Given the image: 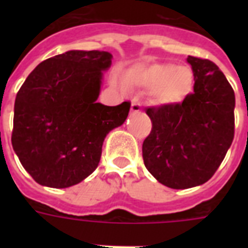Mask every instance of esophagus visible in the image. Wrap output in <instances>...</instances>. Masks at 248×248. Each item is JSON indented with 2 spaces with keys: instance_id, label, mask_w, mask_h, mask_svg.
Returning <instances> with one entry per match:
<instances>
[{
  "instance_id": "obj_1",
  "label": "esophagus",
  "mask_w": 248,
  "mask_h": 248,
  "mask_svg": "<svg viewBox=\"0 0 248 248\" xmlns=\"http://www.w3.org/2000/svg\"><path fill=\"white\" fill-rule=\"evenodd\" d=\"M131 110L134 113L141 112V105H140L139 101H138V100H132V103H131Z\"/></svg>"
}]
</instances>
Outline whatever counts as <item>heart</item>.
<instances>
[{
	"label": "heart",
	"instance_id": "obj_1",
	"mask_svg": "<svg viewBox=\"0 0 248 248\" xmlns=\"http://www.w3.org/2000/svg\"><path fill=\"white\" fill-rule=\"evenodd\" d=\"M122 83L127 87L155 90V100L162 104L180 103L192 93L194 75L189 67L173 64L136 65L122 75Z\"/></svg>",
	"mask_w": 248,
	"mask_h": 248
}]
</instances>
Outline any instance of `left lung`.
Instances as JSON below:
<instances>
[{"mask_svg":"<svg viewBox=\"0 0 248 248\" xmlns=\"http://www.w3.org/2000/svg\"><path fill=\"white\" fill-rule=\"evenodd\" d=\"M194 87L181 103L147 108L152 131L143 143L148 171L172 189L204 184L219 169L234 138L235 96L211 60L188 56Z\"/></svg>","mask_w":248,"mask_h":248,"instance_id":"obj_1","label":"left lung"}]
</instances>
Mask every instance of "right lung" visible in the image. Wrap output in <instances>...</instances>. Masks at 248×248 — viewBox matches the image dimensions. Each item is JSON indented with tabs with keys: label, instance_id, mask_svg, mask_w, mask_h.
<instances>
[{
	"label": "right lung",
	"instance_id": "add662e5",
	"mask_svg": "<svg viewBox=\"0 0 248 248\" xmlns=\"http://www.w3.org/2000/svg\"><path fill=\"white\" fill-rule=\"evenodd\" d=\"M107 51L72 50L40 63L17 91L11 143L41 185L68 188L99 165L105 136L124 124L131 103H96Z\"/></svg>",
	"mask_w": 248,
	"mask_h": 248
}]
</instances>
